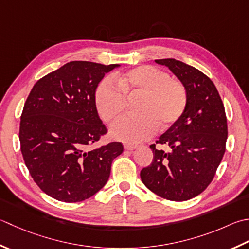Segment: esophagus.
Instances as JSON below:
<instances>
[{
    "instance_id": "34e87169",
    "label": "esophagus",
    "mask_w": 249,
    "mask_h": 249,
    "mask_svg": "<svg viewBox=\"0 0 249 249\" xmlns=\"http://www.w3.org/2000/svg\"><path fill=\"white\" fill-rule=\"evenodd\" d=\"M138 145L137 144H133V143H125L124 144V149L125 150H135L136 148H137Z\"/></svg>"
}]
</instances>
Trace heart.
<instances>
[{
    "label": "heart",
    "mask_w": 249,
    "mask_h": 249,
    "mask_svg": "<svg viewBox=\"0 0 249 249\" xmlns=\"http://www.w3.org/2000/svg\"><path fill=\"white\" fill-rule=\"evenodd\" d=\"M99 83L95 105L100 118L110 125L118 122L128 100L139 98L137 116L122 120L111 129L115 139L138 142L151 137L158 128L166 130L177 123L188 105V91L181 82L152 66H140Z\"/></svg>",
    "instance_id": "b5f03b06"
}]
</instances>
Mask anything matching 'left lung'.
Listing matches in <instances>:
<instances>
[{
  "label": "left lung",
  "instance_id": "obj_1",
  "mask_svg": "<svg viewBox=\"0 0 249 249\" xmlns=\"http://www.w3.org/2000/svg\"><path fill=\"white\" fill-rule=\"evenodd\" d=\"M155 62L166 66L186 86L183 115L151 144L153 160L141 169L145 187L169 201H188L205 190L215 177L226 151L228 124L225 107L212 80L196 68L173 58ZM166 145L168 151L156 145Z\"/></svg>",
  "mask_w": 249,
  "mask_h": 249
}]
</instances>
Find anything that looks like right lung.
<instances>
[{
    "instance_id": "add662e5",
    "label": "right lung",
    "mask_w": 249,
    "mask_h": 249,
    "mask_svg": "<svg viewBox=\"0 0 249 249\" xmlns=\"http://www.w3.org/2000/svg\"><path fill=\"white\" fill-rule=\"evenodd\" d=\"M119 65L70 61L34 84L23 106L19 140L31 177L61 202H81L108 181L121 142L90 149L107 134L95 105L106 73Z\"/></svg>"
}]
</instances>
